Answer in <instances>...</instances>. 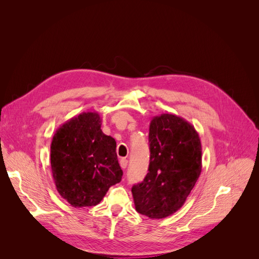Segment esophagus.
<instances>
[{"mask_svg":"<svg viewBox=\"0 0 259 259\" xmlns=\"http://www.w3.org/2000/svg\"><path fill=\"white\" fill-rule=\"evenodd\" d=\"M120 165H121V167L122 168H126L127 167V165H128V160L126 159V158H122L121 160H120Z\"/></svg>","mask_w":259,"mask_h":259,"instance_id":"34e87169","label":"esophagus"}]
</instances>
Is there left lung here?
<instances>
[{
  "label": "left lung",
  "mask_w": 259,
  "mask_h": 259,
  "mask_svg": "<svg viewBox=\"0 0 259 259\" xmlns=\"http://www.w3.org/2000/svg\"><path fill=\"white\" fill-rule=\"evenodd\" d=\"M150 165L132 187L135 208L151 219L172 215L185 203L201 172V143L183 117L162 113L150 124Z\"/></svg>",
  "instance_id": "left-lung-1"
}]
</instances>
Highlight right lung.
Masks as SVG:
<instances>
[{"mask_svg": "<svg viewBox=\"0 0 259 259\" xmlns=\"http://www.w3.org/2000/svg\"><path fill=\"white\" fill-rule=\"evenodd\" d=\"M98 112H82L63 124L51 146V164L59 194L74 207L98 204L120 183L114 138L101 130Z\"/></svg>", "mask_w": 259, "mask_h": 259, "instance_id": "add662e5", "label": "right lung"}]
</instances>
